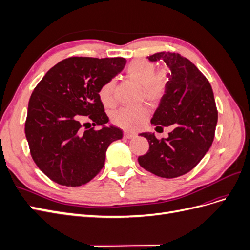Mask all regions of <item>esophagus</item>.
<instances>
[{
	"mask_svg": "<svg viewBox=\"0 0 250 250\" xmlns=\"http://www.w3.org/2000/svg\"><path fill=\"white\" fill-rule=\"evenodd\" d=\"M134 137H135V133H132V132H129V131L124 132V138L125 139H132Z\"/></svg>",
	"mask_w": 250,
	"mask_h": 250,
	"instance_id": "1",
	"label": "esophagus"
}]
</instances>
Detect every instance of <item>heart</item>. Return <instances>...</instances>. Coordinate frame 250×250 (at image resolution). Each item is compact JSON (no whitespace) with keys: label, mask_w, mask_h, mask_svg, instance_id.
<instances>
[{"label":"heart","mask_w":250,"mask_h":250,"mask_svg":"<svg viewBox=\"0 0 250 250\" xmlns=\"http://www.w3.org/2000/svg\"><path fill=\"white\" fill-rule=\"evenodd\" d=\"M126 76L137 83L142 89V99L152 106L160 104L167 93L171 71L169 66L163 65L155 70L153 62L146 59L132 60L126 67ZM116 82L113 79L106 81L99 88L98 96L104 106L111 107L116 103ZM149 109L146 106L137 108L123 107L112 113L111 120L115 125L124 129H137L146 122Z\"/></svg>","instance_id":"1"}]
</instances>
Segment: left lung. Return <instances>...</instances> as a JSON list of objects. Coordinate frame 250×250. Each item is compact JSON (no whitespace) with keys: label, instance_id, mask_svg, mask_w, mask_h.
I'll return each mask as SVG.
<instances>
[{"label":"left lung","instance_id":"1","mask_svg":"<svg viewBox=\"0 0 250 250\" xmlns=\"http://www.w3.org/2000/svg\"><path fill=\"white\" fill-rule=\"evenodd\" d=\"M148 59H163L171 71L167 93L151 124L174 129L160 140L153 133H141L148 140L149 150L138 161L156 176L175 178L194 169L213 144L218 121L214 93L197 66L178 53L158 52Z\"/></svg>","mask_w":250,"mask_h":250}]
</instances>
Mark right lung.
I'll return each instance as SVG.
<instances>
[{
	"instance_id": "obj_1",
	"label": "right lung",
	"mask_w": 250,
	"mask_h": 250,
	"mask_svg": "<svg viewBox=\"0 0 250 250\" xmlns=\"http://www.w3.org/2000/svg\"><path fill=\"white\" fill-rule=\"evenodd\" d=\"M123 57H69L46 73L28 104L25 134L30 154L54 183L80 187L101 171L117 127H103L108 117L98 96L105 82L123 70ZM90 120L93 127H86Z\"/></svg>"
}]
</instances>
